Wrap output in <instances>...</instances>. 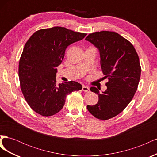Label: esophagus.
<instances>
[{
  "label": "esophagus",
  "mask_w": 157,
  "mask_h": 157,
  "mask_svg": "<svg viewBox=\"0 0 157 157\" xmlns=\"http://www.w3.org/2000/svg\"><path fill=\"white\" fill-rule=\"evenodd\" d=\"M82 90L84 92H88L90 91V88L88 86H82Z\"/></svg>",
  "instance_id": "esophagus-1"
}]
</instances>
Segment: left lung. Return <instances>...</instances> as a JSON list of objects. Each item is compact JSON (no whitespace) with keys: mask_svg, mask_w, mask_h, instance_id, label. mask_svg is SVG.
<instances>
[{"mask_svg":"<svg viewBox=\"0 0 157 157\" xmlns=\"http://www.w3.org/2000/svg\"><path fill=\"white\" fill-rule=\"evenodd\" d=\"M86 40L99 50L103 78L109 80L101 94L97 88H90L99 99L87 109L98 119H110L124 110L136 92L141 70L139 56L131 42L115 32H95Z\"/></svg>","mask_w":157,"mask_h":157,"instance_id":"left-lung-1","label":"left lung"}]
</instances>
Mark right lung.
Returning <instances> with one entry per match:
<instances>
[{"instance_id": "add662e5", "label": "right lung", "mask_w": 157, "mask_h": 157, "mask_svg": "<svg viewBox=\"0 0 157 157\" xmlns=\"http://www.w3.org/2000/svg\"><path fill=\"white\" fill-rule=\"evenodd\" d=\"M86 35L54 27L36 31L25 43L19 62V78L25 99L36 113L55 115L63 107L69 94L82 89L75 81L57 84L56 74L67 47Z\"/></svg>"}]
</instances>
